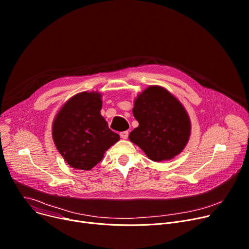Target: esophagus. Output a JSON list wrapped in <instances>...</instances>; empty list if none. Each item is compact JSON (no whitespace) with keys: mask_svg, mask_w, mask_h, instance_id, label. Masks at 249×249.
Returning a JSON list of instances; mask_svg holds the SVG:
<instances>
[{"mask_svg":"<svg viewBox=\"0 0 249 249\" xmlns=\"http://www.w3.org/2000/svg\"><path fill=\"white\" fill-rule=\"evenodd\" d=\"M120 136H121V138H122V139L126 140V139L128 138V131H127V130H125V131H122V132L120 133Z\"/></svg>","mask_w":249,"mask_h":249,"instance_id":"34e87169","label":"esophagus"}]
</instances>
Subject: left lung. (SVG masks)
Returning a JSON list of instances; mask_svg holds the SVG:
<instances>
[{
	"mask_svg": "<svg viewBox=\"0 0 249 249\" xmlns=\"http://www.w3.org/2000/svg\"><path fill=\"white\" fill-rule=\"evenodd\" d=\"M139 126L129 141L154 161L168 160L180 154L190 136L188 114L173 94L159 86L141 92L132 108Z\"/></svg>",
	"mask_w": 249,
	"mask_h": 249,
	"instance_id": "left-lung-1",
	"label": "left lung"
}]
</instances>
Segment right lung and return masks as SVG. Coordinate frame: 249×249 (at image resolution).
I'll return each mask as SVG.
<instances>
[{
	"label": "right lung",
	"instance_id": "1",
	"mask_svg": "<svg viewBox=\"0 0 249 249\" xmlns=\"http://www.w3.org/2000/svg\"><path fill=\"white\" fill-rule=\"evenodd\" d=\"M102 94L83 91L71 98L53 123V142L72 168L89 170L120 136L108 128L102 117Z\"/></svg>",
	"mask_w": 249,
	"mask_h": 249
}]
</instances>
